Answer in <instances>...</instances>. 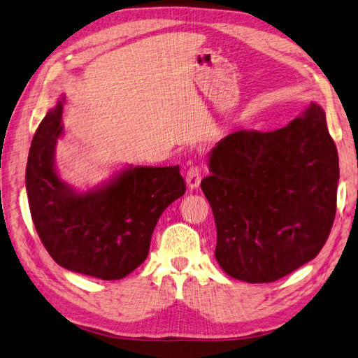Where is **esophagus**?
Listing matches in <instances>:
<instances>
[{
    "instance_id": "esophagus-1",
    "label": "esophagus",
    "mask_w": 358,
    "mask_h": 358,
    "mask_svg": "<svg viewBox=\"0 0 358 358\" xmlns=\"http://www.w3.org/2000/svg\"><path fill=\"white\" fill-rule=\"evenodd\" d=\"M201 180V169L197 166H192L187 171V185L191 189H196L200 185Z\"/></svg>"
}]
</instances>
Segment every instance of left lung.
<instances>
[{"instance_id": "8db88e82", "label": "left lung", "mask_w": 358, "mask_h": 358, "mask_svg": "<svg viewBox=\"0 0 358 358\" xmlns=\"http://www.w3.org/2000/svg\"><path fill=\"white\" fill-rule=\"evenodd\" d=\"M208 166L201 189L216 225L215 258L227 275L273 282L318 255L339 182L338 149L320 104L275 131L229 134Z\"/></svg>"}]
</instances>
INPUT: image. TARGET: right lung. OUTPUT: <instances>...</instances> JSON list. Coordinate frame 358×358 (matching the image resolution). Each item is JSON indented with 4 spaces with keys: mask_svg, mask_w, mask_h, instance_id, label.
Returning <instances> with one entry per match:
<instances>
[{
    "mask_svg": "<svg viewBox=\"0 0 358 358\" xmlns=\"http://www.w3.org/2000/svg\"><path fill=\"white\" fill-rule=\"evenodd\" d=\"M66 96L32 137L25 185L32 222L50 257L67 270L104 280L142 264L161 213L185 194L179 166H127L86 191L62 180L55 166Z\"/></svg>",
    "mask_w": 358,
    "mask_h": 358,
    "instance_id": "1",
    "label": "right lung"
}]
</instances>
